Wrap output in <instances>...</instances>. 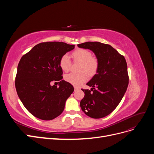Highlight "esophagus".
Returning <instances> with one entry per match:
<instances>
[{"label":"esophagus","mask_w":154,"mask_h":154,"mask_svg":"<svg viewBox=\"0 0 154 154\" xmlns=\"http://www.w3.org/2000/svg\"><path fill=\"white\" fill-rule=\"evenodd\" d=\"M80 89V87H74V91H76Z\"/></svg>","instance_id":"34e87169"}]
</instances>
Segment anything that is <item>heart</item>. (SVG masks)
<instances>
[{"instance_id": "obj_1", "label": "heart", "mask_w": 154, "mask_h": 154, "mask_svg": "<svg viewBox=\"0 0 154 154\" xmlns=\"http://www.w3.org/2000/svg\"><path fill=\"white\" fill-rule=\"evenodd\" d=\"M74 61L80 62L79 73H70L65 76V80L74 86H80L87 79V74L93 76L97 73L99 69V61L93 57L90 51L85 49H77L71 54ZM60 68L64 72L69 71L71 66V61L67 54L60 58L59 61Z\"/></svg>"}]
</instances>
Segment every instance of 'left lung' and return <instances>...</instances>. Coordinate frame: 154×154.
<instances>
[{"instance_id": "left-lung-1", "label": "left lung", "mask_w": 154, "mask_h": 154, "mask_svg": "<svg viewBox=\"0 0 154 154\" xmlns=\"http://www.w3.org/2000/svg\"><path fill=\"white\" fill-rule=\"evenodd\" d=\"M79 48L92 51L99 61L97 74L87 85L91 90L82 89V111L91 118L99 119L112 112L122 101L128 85L127 64L123 55L111 45L99 42L78 44Z\"/></svg>"}]
</instances>
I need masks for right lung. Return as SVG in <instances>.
<instances>
[{
  "mask_svg": "<svg viewBox=\"0 0 154 154\" xmlns=\"http://www.w3.org/2000/svg\"><path fill=\"white\" fill-rule=\"evenodd\" d=\"M74 48V45L64 42H46L36 45L21 58L15 77L16 90L23 105L35 117L51 120L63 111L74 87L62 80L59 61ZM53 81L59 83V87L51 86Z\"/></svg>",
  "mask_w": 154,
  "mask_h": 154,
  "instance_id": "right-lung-1",
  "label": "right lung"
}]
</instances>
